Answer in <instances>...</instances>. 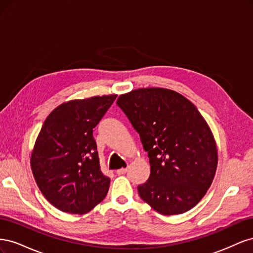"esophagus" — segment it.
Listing matches in <instances>:
<instances>
[{
	"label": "esophagus",
	"instance_id": "34e87169",
	"mask_svg": "<svg viewBox=\"0 0 253 253\" xmlns=\"http://www.w3.org/2000/svg\"><path fill=\"white\" fill-rule=\"evenodd\" d=\"M126 172H127V168H121V169H119V170H117V171H116V173H117L118 175L126 174Z\"/></svg>",
	"mask_w": 253,
	"mask_h": 253
}]
</instances>
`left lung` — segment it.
<instances>
[{
	"mask_svg": "<svg viewBox=\"0 0 253 253\" xmlns=\"http://www.w3.org/2000/svg\"><path fill=\"white\" fill-rule=\"evenodd\" d=\"M126 115L148 152L151 173L138 186L142 201L164 215L187 212L207 193L217 167L211 129L196 106L167 88H138L120 95Z\"/></svg>",
	"mask_w": 253,
	"mask_h": 253,
	"instance_id": "obj_1",
	"label": "left lung"
}]
</instances>
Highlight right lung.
Wrapping results in <instances>:
<instances>
[{
	"instance_id": "add662e5",
	"label": "right lung",
	"mask_w": 253,
	"mask_h": 253,
	"mask_svg": "<svg viewBox=\"0 0 253 253\" xmlns=\"http://www.w3.org/2000/svg\"><path fill=\"white\" fill-rule=\"evenodd\" d=\"M117 95L60 104L44 121L30 157L35 180L57 209L84 214L103 201L110 178L100 170L93 128Z\"/></svg>"
}]
</instances>
